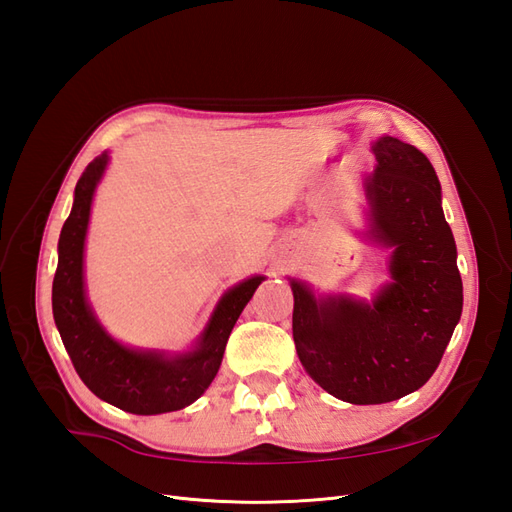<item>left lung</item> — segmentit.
Returning <instances> with one entry per match:
<instances>
[{
    "label": "left lung",
    "instance_id": "left-lung-1",
    "mask_svg": "<svg viewBox=\"0 0 512 512\" xmlns=\"http://www.w3.org/2000/svg\"><path fill=\"white\" fill-rule=\"evenodd\" d=\"M376 170L365 183V237L391 250L389 275L371 301L318 294L288 277L292 337L305 371L333 397L386 404L431 378L461 318L457 247L444 220L436 170L393 136L371 145Z\"/></svg>",
    "mask_w": 512,
    "mask_h": 512
}]
</instances>
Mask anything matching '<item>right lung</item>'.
Masks as SVG:
<instances>
[{
    "instance_id": "right-lung-1",
    "label": "right lung",
    "mask_w": 512,
    "mask_h": 512,
    "mask_svg": "<svg viewBox=\"0 0 512 512\" xmlns=\"http://www.w3.org/2000/svg\"><path fill=\"white\" fill-rule=\"evenodd\" d=\"M108 153L89 162L74 188V203L59 235L53 280V318L76 374L102 401L132 414L181 410L203 395L222 365L232 327L265 275L228 288L196 344L185 352L130 348L108 333L85 292V239L91 203Z\"/></svg>"
}]
</instances>
